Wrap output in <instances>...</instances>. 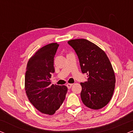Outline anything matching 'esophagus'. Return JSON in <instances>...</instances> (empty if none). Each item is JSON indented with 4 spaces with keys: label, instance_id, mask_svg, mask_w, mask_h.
Here are the masks:
<instances>
[{
    "label": "esophagus",
    "instance_id": "esophagus-1",
    "mask_svg": "<svg viewBox=\"0 0 133 133\" xmlns=\"http://www.w3.org/2000/svg\"><path fill=\"white\" fill-rule=\"evenodd\" d=\"M72 86V83H68V84L66 85V87H68V89H70V88H71V87Z\"/></svg>",
    "mask_w": 133,
    "mask_h": 133
}]
</instances>
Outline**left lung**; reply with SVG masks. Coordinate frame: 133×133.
<instances>
[{"instance_id": "obj_1", "label": "left lung", "mask_w": 133, "mask_h": 133, "mask_svg": "<svg viewBox=\"0 0 133 133\" xmlns=\"http://www.w3.org/2000/svg\"><path fill=\"white\" fill-rule=\"evenodd\" d=\"M68 43L77 54L82 73L88 75V81L81 83L82 101L91 109L103 108L110 101L115 88L110 60L101 48L87 39L71 40Z\"/></svg>"}]
</instances>
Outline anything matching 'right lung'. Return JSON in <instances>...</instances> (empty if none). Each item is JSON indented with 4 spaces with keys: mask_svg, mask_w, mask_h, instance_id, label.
I'll list each match as a JSON object with an SVG mask.
<instances>
[{
    "mask_svg": "<svg viewBox=\"0 0 133 133\" xmlns=\"http://www.w3.org/2000/svg\"><path fill=\"white\" fill-rule=\"evenodd\" d=\"M59 45L51 43L39 49L27 63L25 90L28 100L42 113L52 115L62 104L68 88L51 85L54 73V57Z\"/></svg>",
    "mask_w": 133,
    "mask_h": 133,
    "instance_id": "1",
    "label": "right lung"
}]
</instances>
